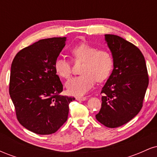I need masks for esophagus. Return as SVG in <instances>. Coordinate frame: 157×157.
Masks as SVG:
<instances>
[{
  "label": "esophagus",
  "mask_w": 157,
  "mask_h": 157,
  "mask_svg": "<svg viewBox=\"0 0 157 157\" xmlns=\"http://www.w3.org/2000/svg\"><path fill=\"white\" fill-rule=\"evenodd\" d=\"M87 99L86 97H76V100H78V101H84Z\"/></svg>",
  "instance_id": "esophagus-1"
}]
</instances>
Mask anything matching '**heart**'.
<instances>
[{"label":"heart","mask_w":157,"mask_h":157,"mask_svg":"<svg viewBox=\"0 0 157 157\" xmlns=\"http://www.w3.org/2000/svg\"><path fill=\"white\" fill-rule=\"evenodd\" d=\"M75 61L83 62L80 76L75 77L66 82L68 91L73 95H82L89 91L95 83L103 82L109 78L113 68L111 53L105 49L97 50L87 44H80L71 51ZM54 68L56 73L64 79L71 75V65L63 57L56 59Z\"/></svg>","instance_id":"1"}]
</instances>
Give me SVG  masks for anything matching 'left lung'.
<instances>
[{"label":"left lung","instance_id":"1","mask_svg":"<svg viewBox=\"0 0 157 157\" xmlns=\"http://www.w3.org/2000/svg\"><path fill=\"white\" fill-rule=\"evenodd\" d=\"M105 40L112 54L113 69L102 89L101 109L96 119L113 128L140 112L149 80L145 57L136 46L114 35H105Z\"/></svg>","mask_w":157,"mask_h":157}]
</instances>
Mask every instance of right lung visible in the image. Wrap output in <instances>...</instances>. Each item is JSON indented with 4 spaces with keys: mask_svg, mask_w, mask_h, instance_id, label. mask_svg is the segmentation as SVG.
<instances>
[{
    "mask_svg": "<svg viewBox=\"0 0 157 157\" xmlns=\"http://www.w3.org/2000/svg\"><path fill=\"white\" fill-rule=\"evenodd\" d=\"M66 37L37 41L21 50L12 63L10 94L20 123L37 134L55 133L68 119L75 97L63 96L54 64Z\"/></svg>",
    "mask_w": 157,
    "mask_h": 157,
    "instance_id": "1",
    "label": "right lung"
}]
</instances>
